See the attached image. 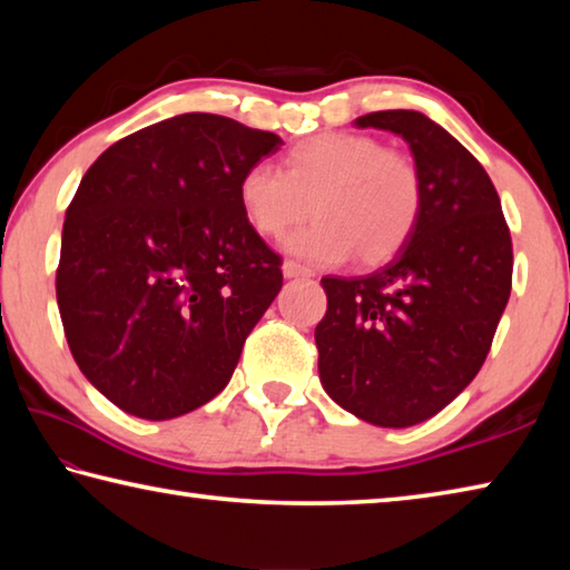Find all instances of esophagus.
Listing matches in <instances>:
<instances>
[{
  "instance_id": "34e87169",
  "label": "esophagus",
  "mask_w": 570,
  "mask_h": 570,
  "mask_svg": "<svg viewBox=\"0 0 570 570\" xmlns=\"http://www.w3.org/2000/svg\"><path fill=\"white\" fill-rule=\"evenodd\" d=\"M282 274H284L286 278H308V276H312V272H308L306 266L294 264V262H284V264H282Z\"/></svg>"
}]
</instances>
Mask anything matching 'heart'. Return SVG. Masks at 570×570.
<instances>
[{
    "label": "heart",
    "instance_id": "1",
    "mask_svg": "<svg viewBox=\"0 0 570 570\" xmlns=\"http://www.w3.org/2000/svg\"><path fill=\"white\" fill-rule=\"evenodd\" d=\"M238 206L262 236H282L316 216V224L284 240L286 254L334 266L352 254L382 264L407 244L422 210L414 163L366 135L326 132L286 153L284 173L266 163L238 180Z\"/></svg>",
    "mask_w": 570,
    "mask_h": 570
}]
</instances>
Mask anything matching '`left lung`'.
<instances>
[{
    "label": "left lung",
    "instance_id": "1",
    "mask_svg": "<svg viewBox=\"0 0 570 570\" xmlns=\"http://www.w3.org/2000/svg\"><path fill=\"white\" fill-rule=\"evenodd\" d=\"M407 142L422 210L397 254L366 276H324L316 324L324 392L377 428H412L475 380L510 298L513 244L485 168L417 110L354 120Z\"/></svg>",
    "mask_w": 570,
    "mask_h": 570
}]
</instances>
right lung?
Segmentation results:
<instances>
[{
	"label": "right lung",
	"instance_id": "add662e5",
	"mask_svg": "<svg viewBox=\"0 0 570 570\" xmlns=\"http://www.w3.org/2000/svg\"><path fill=\"white\" fill-rule=\"evenodd\" d=\"M282 146L224 115L183 112L85 173L65 214L57 306L77 366L115 407L173 420L228 384L284 284L238 180Z\"/></svg>",
	"mask_w": 570,
	"mask_h": 570
}]
</instances>
